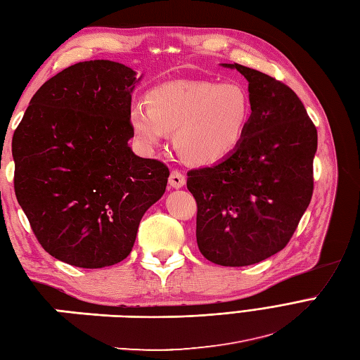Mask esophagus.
Listing matches in <instances>:
<instances>
[{"mask_svg":"<svg viewBox=\"0 0 360 360\" xmlns=\"http://www.w3.org/2000/svg\"><path fill=\"white\" fill-rule=\"evenodd\" d=\"M185 183H186L185 175H183L180 171L175 169V171L171 172V175H169V185L172 188H175V189L183 188V186H185Z\"/></svg>","mask_w":360,"mask_h":360,"instance_id":"esophagus-1","label":"esophagus"}]
</instances>
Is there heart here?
<instances>
[{
    "label": "heart",
    "mask_w": 360,
    "mask_h": 360,
    "mask_svg": "<svg viewBox=\"0 0 360 360\" xmlns=\"http://www.w3.org/2000/svg\"><path fill=\"white\" fill-rule=\"evenodd\" d=\"M148 105L134 103L129 122L146 148L174 132V145L188 162L211 165L233 154L245 137L251 105L242 86L177 79L154 87Z\"/></svg>",
    "instance_id": "heart-1"
}]
</instances>
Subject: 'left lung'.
Masks as SVG:
<instances>
[{
	"label": "left lung",
	"instance_id": "1",
	"mask_svg": "<svg viewBox=\"0 0 360 360\" xmlns=\"http://www.w3.org/2000/svg\"><path fill=\"white\" fill-rule=\"evenodd\" d=\"M251 117L233 154L188 172L197 245L221 266H248L288 245L313 197L317 129L291 87L242 65Z\"/></svg>",
	"mask_w": 360,
	"mask_h": 360
}]
</instances>
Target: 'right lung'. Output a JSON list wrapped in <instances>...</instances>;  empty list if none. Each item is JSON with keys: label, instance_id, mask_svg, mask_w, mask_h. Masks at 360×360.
<instances>
[{"label": "right lung", "instance_id": "obj_1", "mask_svg": "<svg viewBox=\"0 0 360 360\" xmlns=\"http://www.w3.org/2000/svg\"><path fill=\"white\" fill-rule=\"evenodd\" d=\"M137 74L122 63H77L39 87L13 132L15 195L38 242L78 268L132 251L140 220L169 169L127 145Z\"/></svg>", "mask_w": 360, "mask_h": 360}]
</instances>
